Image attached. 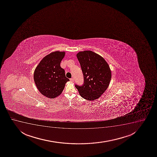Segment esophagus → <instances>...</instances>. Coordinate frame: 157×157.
Masks as SVG:
<instances>
[{
	"mask_svg": "<svg viewBox=\"0 0 157 157\" xmlns=\"http://www.w3.org/2000/svg\"><path fill=\"white\" fill-rule=\"evenodd\" d=\"M70 81H71V82H74V78H70Z\"/></svg>",
	"mask_w": 157,
	"mask_h": 157,
	"instance_id": "34e87169",
	"label": "esophagus"
}]
</instances>
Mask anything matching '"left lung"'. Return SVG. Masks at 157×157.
I'll return each mask as SVG.
<instances>
[{
  "label": "left lung",
  "mask_w": 157,
  "mask_h": 157,
  "mask_svg": "<svg viewBox=\"0 0 157 157\" xmlns=\"http://www.w3.org/2000/svg\"><path fill=\"white\" fill-rule=\"evenodd\" d=\"M82 71L84 82L75 85L80 95L92 101L99 98L109 86L111 72L103 57L92 51L86 50L77 54Z\"/></svg>",
  "instance_id": "left-lung-1"
}]
</instances>
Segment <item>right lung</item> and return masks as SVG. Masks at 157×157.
<instances>
[{
  "label": "right lung",
  "mask_w": 157,
  "mask_h": 157,
  "mask_svg": "<svg viewBox=\"0 0 157 157\" xmlns=\"http://www.w3.org/2000/svg\"><path fill=\"white\" fill-rule=\"evenodd\" d=\"M65 55L64 52H52L41 60L35 70L33 79L36 86L39 92L47 98L59 96L66 83L69 81L60 67Z\"/></svg>",
  "instance_id": "right-lung-1"
}]
</instances>
